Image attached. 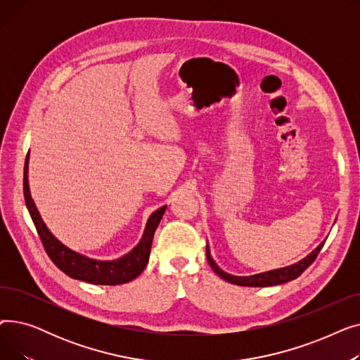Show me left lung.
I'll list each match as a JSON object with an SVG mask.
<instances>
[{"label": "left lung", "mask_w": 360, "mask_h": 360, "mask_svg": "<svg viewBox=\"0 0 360 360\" xmlns=\"http://www.w3.org/2000/svg\"><path fill=\"white\" fill-rule=\"evenodd\" d=\"M324 243H326V240L321 242L318 247L308 257H305L304 259H300L299 262L293 264V266H289V267H285V269L271 270V271H266V273H259V274H254V276H232L229 273L223 271L221 269H219V266H217V264L214 262V259L210 255L209 245H207V248H205V254H207V261H209L210 267L223 280L232 283V285H238V286L267 288V286L283 285V283H288V281L295 280L296 277H299L315 261V258L318 257L321 248L324 247Z\"/></svg>", "instance_id": "left-lung-1"}]
</instances>
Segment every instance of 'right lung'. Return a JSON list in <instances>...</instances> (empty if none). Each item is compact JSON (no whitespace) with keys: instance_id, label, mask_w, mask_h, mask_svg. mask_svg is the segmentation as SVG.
Segmentation results:
<instances>
[{"instance_id":"right-lung-1","label":"right lung","mask_w":360,"mask_h":360,"mask_svg":"<svg viewBox=\"0 0 360 360\" xmlns=\"http://www.w3.org/2000/svg\"><path fill=\"white\" fill-rule=\"evenodd\" d=\"M27 165H29V153L25 162V176H23V193H25L26 207L34 223L37 235H39L42 240L44 248L56 267L75 280L87 281V283H91V285H105V286L122 285V283H128L141 274V271L146 269L148 262L151 242H153L155 232L163 217L166 205L160 207V209H158L148 217L143 238L134 250L129 251L128 254H125L118 259H112V261L93 259L65 247V245L56 239L51 233V231L46 228V224L44 223L39 212H37L36 205L30 197Z\"/></svg>"}]
</instances>
